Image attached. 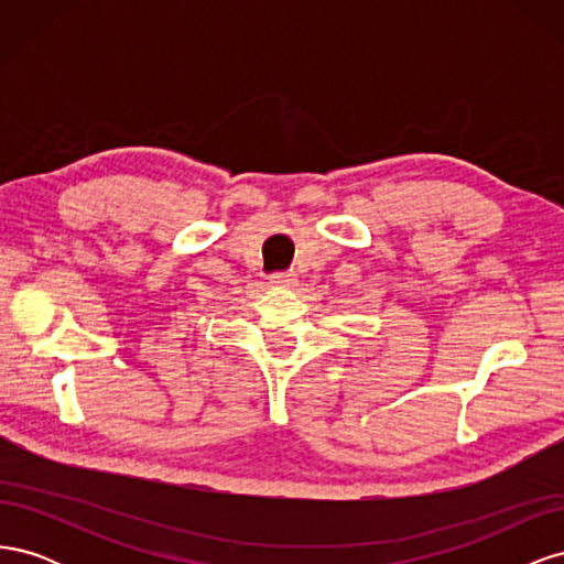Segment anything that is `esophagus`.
I'll return each mask as SVG.
<instances>
[{
	"instance_id": "34e87169",
	"label": "esophagus",
	"mask_w": 564,
	"mask_h": 564,
	"mask_svg": "<svg viewBox=\"0 0 564 564\" xmlns=\"http://www.w3.org/2000/svg\"><path fill=\"white\" fill-rule=\"evenodd\" d=\"M272 286H280V289H289V286H296V278L292 272H275V275L270 278Z\"/></svg>"
}]
</instances>
